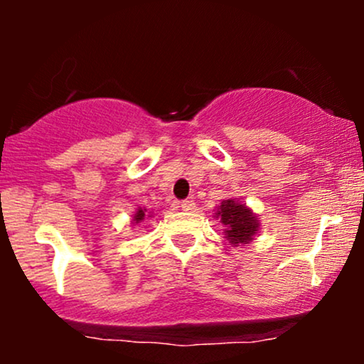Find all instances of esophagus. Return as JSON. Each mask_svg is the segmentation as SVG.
Listing matches in <instances>:
<instances>
[{"instance_id": "esophagus-1", "label": "esophagus", "mask_w": 364, "mask_h": 364, "mask_svg": "<svg viewBox=\"0 0 364 364\" xmlns=\"http://www.w3.org/2000/svg\"><path fill=\"white\" fill-rule=\"evenodd\" d=\"M179 207L183 212H191L195 210V202L193 200H183V202H179Z\"/></svg>"}]
</instances>
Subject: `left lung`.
I'll use <instances>...</instances> for the list:
<instances>
[{
  "instance_id": "8db88e82",
  "label": "left lung",
  "mask_w": 364,
  "mask_h": 364,
  "mask_svg": "<svg viewBox=\"0 0 364 364\" xmlns=\"http://www.w3.org/2000/svg\"><path fill=\"white\" fill-rule=\"evenodd\" d=\"M214 217L223 224L224 237L232 246L252 243L255 235L260 229L258 215L253 214L252 208H248L245 203L237 202L235 198L223 200L220 205L217 207Z\"/></svg>"
}]
</instances>
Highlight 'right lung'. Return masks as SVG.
<instances>
[{"instance_id":"obj_1","label":"right lung","mask_w":364,"mask_h":364,"mask_svg":"<svg viewBox=\"0 0 364 364\" xmlns=\"http://www.w3.org/2000/svg\"><path fill=\"white\" fill-rule=\"evenodd\" d=\"M145 219V208H139V210H136V214H135V217H133V220H135L136 224L139 223H141V220Z\"/></svg>"}]
</instances>
